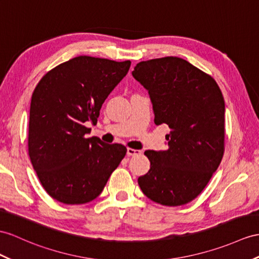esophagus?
<instances>
[{
	"label": "esophagus",
	"instance_id": "1",
	"mask_svg": "<svg viewBox=\"0 0 259 259\" xmlns=\"http://www.w3.org/2000/svg\"><path fill=\"white\" fill-rule=\"evenodd\" d=\"M126 154H127L128 157H131V156H136V155H140V154H141V150L133 149V148H127V151H126Z\"/></svg>",
	"mask_w": 259,
	"mask_h": 259
}]
</instances>
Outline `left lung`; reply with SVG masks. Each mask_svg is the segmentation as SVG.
Returning a JSON list of instances; mask_svg holds the SVG:
<instances>
[{"label": "left lung", "instance_id": "obj_1", "mask_svg": "<svg viewBox=\"0 0 259 259\" xmlns=\"http://www.w3.org/2000/svg\"><path fill=\"white\" fill-rule=\"evenodd\" d=\"M132 74L148 91L155 124L170 128L167 150L145 151L150 169L138 185L156 203L191 202L224 154L223 94L210 74L178 57L141 61Z\"/></svg>", "mask_w": 259, "mask_h": 259}]
</instances>
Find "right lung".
<instances>
[{
    "instance_id": "right-lung-1",
    "label": "right lung",
    "mask_w": 259,
    "mask_h": 259,
    "mask_svg": "<svg viewBox=\"0 0 259 259\" xmlns=\"http://www.w3.org/2000/svg\"><path fill=\"white\" fill-rule=\"evenodd\" d=\"M131 61L79 56L48 71L31 96L28 155L41 186L65 204L102 192L126 155L121 144L87 138L101 106L128 72Z\"/></svg>"
}]
</instances>
